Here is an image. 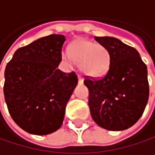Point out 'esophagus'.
<instances>
[{"instance_id": "esophagus-1", "label": "esophagus", "mask_w": 155, "mask_h": 155, "mask_svg": "<svg viewBox=\"0 0 155 155\" xmlns=\"http://www.w3.org/2000/svg\"><path fill=\"white\" fill-rule=\"evenodd\" d=\"M78 83L79 84H82L83 83V78L81 75H78Z\"/></svg>"}]
</instances>
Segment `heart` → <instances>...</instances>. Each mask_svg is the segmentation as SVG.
<instances>
[{
	"label": "heart",
	"mask_w": 155,
	"mask_h": 155,
	"mask_svg": "<svg viewBox=\"0 0 155 155\" xmlns=\"http://www.w3.org/2000/svg\"><path fill=\"white\" fill-rule=\"evenodd\" d=\"M63 58L66 61L73 59L79 64L83 73L91 77L104 75L111 64V55L104 46L85 40L75 41L70 47V53L64 51Z\"/></svg>",
	"instance_id": "b5f03b06"
}]
</instances>
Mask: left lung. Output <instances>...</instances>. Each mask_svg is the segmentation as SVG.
<instances>
[{
  "instance_id": "left-lung-1",
  "label": "left lung",
  "mask_w": 155,
  "mask_h": 155,
  "mask_svg": "<svg viewBox=\"0 0 155 155\" xmlns=\"http://www.w3.org/2000/svg\"><path fill=\"white\" fill-rule=\"evenodd\" d=\"M111 55L102 78L85 76L91 117L107 130H124L142 115L149 99L147 66L138 51L113 37H95Z\"/></svg>"
}]
</instances>
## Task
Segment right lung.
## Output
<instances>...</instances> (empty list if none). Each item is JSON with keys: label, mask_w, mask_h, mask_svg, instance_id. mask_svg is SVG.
Masks as SVG:
<instances>
[{"label": "right lung", "mask_w": 155, "mask_h": 155, "mask_svg": "<svg viewBox=\"0 0 155 155\" xmlns=\"http://www.w3.org/2000/svg\"><path fill=\"white\" fill-rule=\"evenodd\" d=\"M64 35H49L19 48L7 64L3 93L13 120L27 132L47 135L63 124L77 84L72 71L58 69Z\"/></svg>", "instance_id": "add662e5"}]
</instances>
